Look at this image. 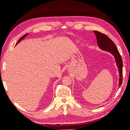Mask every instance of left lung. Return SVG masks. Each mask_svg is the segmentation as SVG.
Listing matches in <instances>:
<instances>
[{"label": "left lung", "instance_id": "1", "mask_svg": "<svg viewBox=\"0 0 130 130\" xmlns=\"http://www.w3.org/2000/svg\"><path fill=\"white\" fill-rule=\"evenodd\" d=\"M96 35L98 46L102 50L111 53L114 55L120 74L119 87L123 82V60L114 42L106 35L98 31H94Z\"/></svg>", "mask_w": 130, "mask_h": 130}]
</instances>
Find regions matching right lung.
Wrapping results in <instances>:
<instances>
[{"instance_id": "1", "label": "right lung", "mask_w": 130, "mask_h": 130, "mask_svg": "<svg viewBox=\"0 0 130 130\" xmlns=\"http://www.w3.org/2000/svg\"><path fill=\"white\" fill-rule=\"evenodd\" d=\"M27 34H27H27H25L24 35H23V36L22 37H21L20 38H19V40H18V42L17 43H17H19V42H20V41H21V40H22V39H23V38H24V37H25L26 36H27Z\"/></svg>"}]
</instances>
